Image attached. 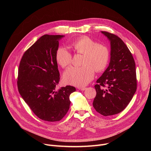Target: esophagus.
<instances>
[{"mask_svg": "<svg viewBox=\"0 0 151 151\" xmlns=\"http://www.w3.org/2000/svg\"><path fill=\"white\" fill-rule=\"evenodd\" d=\"M78 89L81 91H84L86 90V88L85 87H80V88H78Z\"/></svg>", "mask_w": 151, "mask_h": 151, "instance_id": "obj_1", "label": "esophagus"}]
</instances>
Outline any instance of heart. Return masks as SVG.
Segmentation results:
<instances>
[{"instance_id": "heart-1", "label": "heart", "mask_w": 151, "mask_h": 151, "mask_svg": "<svg viewBox=\"0 0 151 151\" xmlns=\"http://www.w3.org/2000/svg\"><path fill=\"white\" fill-rule=\"evenodd\" d=\"M75 51L84 55L82 67H70L64 72V82L81 87L87 85L94 78V69L100 72L105 69L110 58L109 50L106 46L97 43L88 37H82L72 44ZM55 60L59 65L64 68L72 63V57L64 47L59 48L55 53Z\"/></svg>"}]
</instances>
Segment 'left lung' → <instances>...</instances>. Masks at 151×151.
Segmentation results:
<instances>
[{
	"instance_id": "1",
	"label": "left lung",
	"mask_w": 151,
	"mask_h": 151,
	"mask_svg": "<svg viewBox=\"0 0 151 151\" xmlns=\"http://www.w3.org/2000/svg\"><path fill=\"white\" fill-rule=\"evenodd\" d=\"M110 42L109 66L97 80L96 96L93 106L103 116L122 112L132 100L137 88L136 64L131 52L121 38L107 32H101ZM106 86L104 90L101 86Z\"/></svg>"
}]
</instances>
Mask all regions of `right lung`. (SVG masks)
Segmentation results:
<instances>
[{
	"label": "right lung",
	"mask_w": 151,
	"mask_h": 151,
	"mask_svg": "<svg viewBox=\"0 0 151 151\" xmlns=\"http://www.w3.org/2000/svg\"><path fill=\"white\" fill-rule=\"evenodd\" d=\"M63 37L41 36L24 52L18 69L20 95L38 118L49 122L58 121L65 116L70 104L69 96L76 91L70 85L55 90L60 81L55 53Z\"/></svg>",
	"instance_id": "right-lung-1"
}]
</instances>
